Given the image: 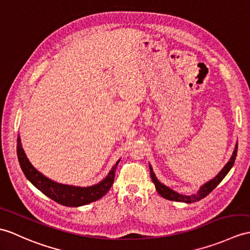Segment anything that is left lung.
Listing matches in <instances>:
<instances>
[{
    "instance_id": "obj_1",
    "label": "left lung",
    "mask_w": 250,
    "mask_h": 250,
    "mask_svg": "<svg viewBox=\"0 0 250 250\" xmlns=\"http://www.w3.org/2000/svg\"><path fill=\"white\" fill-rule=\"evenodd\" d=\"M236 153H237V145L235 146L233 154H232L231 159H230V161L228 162V163L226 164V166L223 168L222 170H220V172L218 173V175L215 178L212 179L211 181L207 182L205 185H202V187L200 188V189L198 190V193H197L196 195L184 196V195H181V194H179V193H176L175 190H172L169 188L165 187L164 184L160 183L158 181V179H156L155 176H154L151 166H150V175H151V179H152V181H153V183L155 185L156 190H158V193L162 197H163V198L168 199V200H171V201H180V202H187V204H191V202L199 201L202 198H205V197H207L208 194H210L211 191L214 188H215L220 182L223 181V179L226 177V175H227V173L229 172V170L231 169V167L233 166V164H234V161H235V158H236Z\"/></svg>"
}]
</instances>
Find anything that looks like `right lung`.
<instances>
[{
	"label": "right lung",
	"instance_id": "right-lung-1",
	"mask_svg": "<svg viewBox=\"0 0 250 250\" xmlns=\"http://www.w3.org/2000/svg\"><path fill=\"white\" fill-rule=\"evenodd\" d=\"M17 154H18V161L23 173L30 180L34 187L37 188L42 193L57 202V204L66 207L85 206L102 198L109 190V188H112L116 168H117L119 163L118 161L112 168V170L109 171L106 178L102 180L100 183L92 185V187L89 188H79L72 187V185L56 183L35 169L30 162H28L24 151H23L19 136L17 138Z\"/></svg>",
	"mask_w": 250,
	"mask_h": 250
}]
</instances>
